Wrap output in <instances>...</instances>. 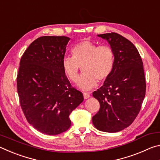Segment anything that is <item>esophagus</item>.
I'll return each mask as SVG.
<instances>
[{
  "label": "esophagus",
  "mask_w": 160,
  "mask_h": 160,
  "mask_svg": "<svg viewBox=\"0 0 160 160\" xmlns=\"http://www.w3.org/2000/svg\"><path fill=\"white\" fill-rule=\"evenodd\" d=\"M83 97H84V99H88L89 97H90V95L88 93H83Z\"/></svg>",
  "instance_id": "obj_1"
}]
</instances>
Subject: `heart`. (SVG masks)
<instances>
[{"instance_id": "b5f03b06", "label": "heart", "mask_w": 160, "mask_h": 160, "mask_svg": "<svg viewBox=\"0 0 160 160\" xmlns=\"http://www.w3.org/2000/svg\"><path fill=\"white\" fill-rule=\"evenodd\" d=\"M72 57H65L62 61L64 73L70 80L76 82L80 78V68L85 76L78 83V88L89 91L95 88L97 82H104L112 73L114 65V53L108 45L97 46L85 40L72 50Z\"/></svg>"}]
</instances>
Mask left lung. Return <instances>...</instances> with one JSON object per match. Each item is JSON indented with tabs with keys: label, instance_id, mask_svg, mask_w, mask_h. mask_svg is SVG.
<instances>
[{
	"label": "left lung",
	"instance_id": "8db88e82",
	"mask_svg": "<svg viewBox=\"0 0 160 160\" xmlns=\"http://www.w3.org/2000/svg\"><path fill=\"white\" fill-rule=\"evenodd\" d=\"M114 53V65L109 78L92 95L100 104L92 117L97 129L116 132L133 122L145 98L146 83L143 63L132 42L115 32L98 34Z\"/></svg>",
	"mask_w": 160,
	"mask_h": 160
}]
</instances>
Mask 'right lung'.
I'll return each instance as SVG.
<instances>
[{
  "mask_svg": "<svg viewBox=\"0 0 160 160\" xmlns=\"http://www.w3.org/2000/svg\"><path fill=\"white\" fill-rule=\"evenodd\" d=\"M70 40L44 36L31 43L20 59L18 93L29 123L42 133L54 135L71 125L69 116L84 97L66 76L62 61Z\"/></svg>",
  "mask_w": 160,
  "mask_h": 160,
  "instance_id": "add662e5",
  "label": "right lung"
}]
</instances>
